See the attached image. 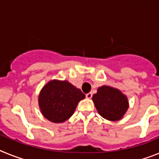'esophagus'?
I'll list each match as a JSON object with an SVG mask.
<instances>
[{"label": "esophagus", "mask_w": 159, "mask_h": 159, "mask_svg": "<svg viewBox=\"0 0 159 159\" xmlns=\"http://www.w3.org/2000/svg\"><path fill=\"white\" fill-rule=\"evenodd\" d=\"M92 92H89V93L86 94V98L87 99H92Z\"/></svg>", "instance_id": "1"}]
</instances>
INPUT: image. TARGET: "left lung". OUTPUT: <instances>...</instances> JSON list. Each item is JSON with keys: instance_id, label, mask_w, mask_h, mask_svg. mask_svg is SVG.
<instances>
[{"instance_id": "1", "label": "left lung", "mask_w": 159, "mask_h": 159, "mask_svg": "<svg viewBox=\"0 0 159 159\" xmlns=\"http://www.w3.org/2000/svg\"><path fill=\"white\" fill-rule=\"evenodd\" d=\"M92 100L99 115L110 121L120 120L129 107L127 97L119 90L109 86L98 88Z\"/></svg>"}]
</instances>
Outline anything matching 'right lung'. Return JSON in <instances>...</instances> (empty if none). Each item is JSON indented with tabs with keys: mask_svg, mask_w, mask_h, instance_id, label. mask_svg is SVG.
Instances as JSON below:
<instances>
[{
	"mask_svg": "<svg viewBox=\"0 0 159 159\" xmlns=\"http://www.w3.org/2000/svg\"><path fill=\"white\" fill-rule=\"evenodd\" d=\"M84 98L81 90L68 81L54 80L42 88L38 101L42 115L49 121L60 123L72 116L78 102Z\"/></svg>",
	"mask_w": 159,
	"mask_h": 159,
	"instance_id": "1",
	"label": "right lung"
}]
</instances>
